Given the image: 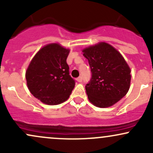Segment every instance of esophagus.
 <instances>
[{"mask_svg":"<svg viewBox=\"0 0 153 153\" xmlns=\"http://www.w3.org/2000/svg\"><path fill=\"white\" fill-rule=\"evenodd\" d=\"M76 80H77V81H78V82H82V77H78V78H77Z\"/></svg>","mask_w":153,"mask_h":153,"instance_id":"1","label":"esophagus"}]
</instances>
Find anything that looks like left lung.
<instances>
[{"label":"left lung","mask_w":153,"mask_h":153,"mask_svg":"<svg viewBox=\"0 0 153 153\" xmlns=\"http://www.w3.org/2000/svg\"><path fill=\"white\" fill-rule=\"evenodd\" d=\"M88 60L92 78L85 85L89 101L99 108L114 105L130 88L131 69L122 54L101 42L82 50Z\"/></svg>","instance_id":"obj_1"}]
</instances>
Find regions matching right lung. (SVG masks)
Here are the masks:
<instances>
[{
  "mask_svg": "<svg viewBox=\"0 0 153 153\" xmlns=\"http://www.w3.org/2000/svg\"><path fill=\"white\" fill-rule=\"evenodd\" d=\"M69 49L51 43L36 52L26 71L31 94L47 105H57L68 99L75 87L66 59Z\"/></svg>",
  "mask_w": 153,
  "mask_h": 153,
  "instance_id": "1",
  "label": "right lung"
}]
</instances>
